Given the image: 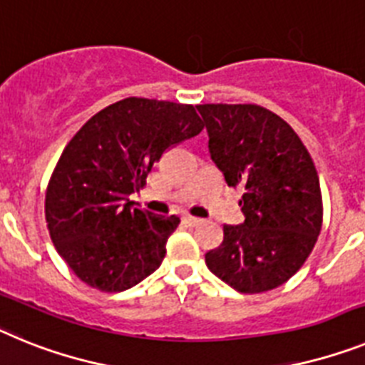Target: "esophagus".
I'll list each match as a JSON object with an SVG mask.
<instances>
[{"mask_svg":"<svg viewBox=\"0 0 365 365\" xmlns=\"http://www.w3.org/2000/svg\"><path fill=\"white\" fill-rule=\"evenodd\" d=\"M183 222H185L187 226H198L202 222V218H196V217H191V215H187V217H183Z\"/></svg>","mask_w":365,"mask_h":365,"instance_id":"obj_1","label":"esophagus"}]
</instances>
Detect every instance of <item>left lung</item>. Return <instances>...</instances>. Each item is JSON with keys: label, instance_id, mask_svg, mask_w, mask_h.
Wrapping results in <instances>:
<instances>
[{"label": "left lung", "instance_id": "left-lung-1", "mask_svg": "<svg viewBox=\"0 0 365 365\" xmlns=\"http://www.w3.org/2000/svg\"><path fill=\"white\" fill-rule=\"evenodd\" d=\"M211 160L226 183L242 185L244 222L224 226L205 253L218 279L244 294L281 287L299 270L322 231L314 161L281 117L257 104H198Z\"/></svg>", "mask_w": 365, "mask_h": 365}]
</instances>
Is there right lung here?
Segmentation results:
<instances>
[{"instance_id": "obj_1", "label": "right lung", "mask_w": 365, "mask_h": 365, "mask_svg": "<svg viewBox=\"0 0 365 365\" xmlns=\"http://www.w3.org/2000/svg\"><path fill=\"white\" fill-rule=\"evenodd\" d=\"M204 123L191 104L128 97L95 113L64 148L46 192V220L60 257L81 281L123 292L156 272L180 224L128 198L167 148Z\"/></svg>"}]
</instances>
